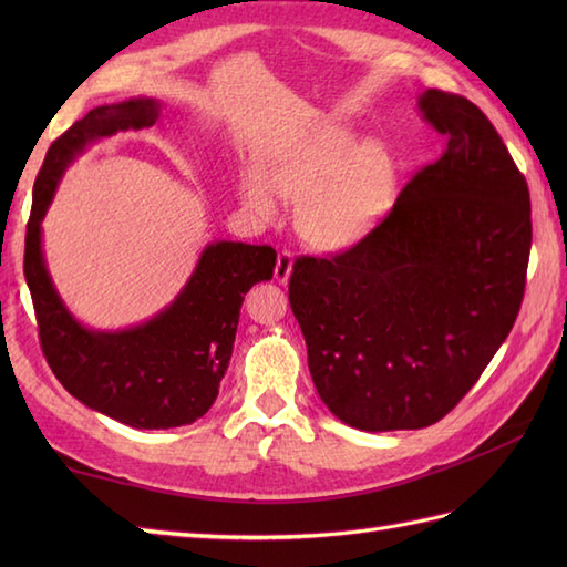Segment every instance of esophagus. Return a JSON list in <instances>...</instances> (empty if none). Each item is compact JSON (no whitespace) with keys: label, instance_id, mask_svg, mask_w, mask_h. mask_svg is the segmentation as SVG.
<instances>
[{"label":"esophagus","instance_id":"obj_1","mask_svg":"<svg viewBox=\"0 0 567 567\" xmlns=\"http://www.w3.org/2000/svg\"><path fill=\"white\" fill-rule=\"evenodd\" d=\"M290 275H292V252L280 250V252H277V262H275V280L287 285Z\"/></svg>","mask_w":567,"mask_h":567}]
</instances>
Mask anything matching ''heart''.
I'll return each instance as SVG.
<instances>
[{
	"mask_svg": "<svg viewBox=\"0 0 567 567\" xmlns=\"http://www.w3.org/2000/svg\"><path fill=\"white\" fill-rule=\"evenodd\" d=\"M394 171L378 143L358 146L339 124H317L265 155L262 173L240 179V197L262 221L280 216V197L299 202L297 231L317 250L358 244L390 207Z\"/></svg>",
	"mask_w": 567,
	"mask_h": 567,
	"instance_id": "b5f03b06",
	"label": "heart"
}]
</instances>
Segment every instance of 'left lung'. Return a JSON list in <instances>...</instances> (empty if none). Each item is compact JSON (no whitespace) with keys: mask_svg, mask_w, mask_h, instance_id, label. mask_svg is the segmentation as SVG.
Wrapping results in <instances>:
<instances>
[{"mask_svg":"<svg viewBox=\"0 0 567 567\" xmlns=\"http://www.w3.org/2000/svg\"><path fill=\"white\" fill-rule=\"evenodd\" d=\"M449 138L392 212L331 258L292 265L290 305L321 402L360 431L436 424L483 375L522 309L532 197L483 110L426 90Z\"/></svg>","mask_w":567,"mask_h":567,"instance_id":"obj_1","label":"left lung"}]
</instances>
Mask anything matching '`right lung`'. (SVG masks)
<instances>
[{"instance_id":"1","label":"right lung","mask_w":567,"mask_h":567,"mask_svg":"<svg viewBox=\"0 0 567 567\" xmlns=\"http://www.w3.org/2000/svg\"><path fill=\"white\" fill-rule=\"evenodd\" d=\"M155 100L104 104L51 143L33 185L23 275L33 299L43 355L53 375L94 412L134 429H173L209 412L234 351L244 295L270 280V246L216 240L171 307L134 329L92 331L65 309L48 275L41 221L65 167L92 141L116 131L153 126Z\"/></svg>"}]
</instances>
